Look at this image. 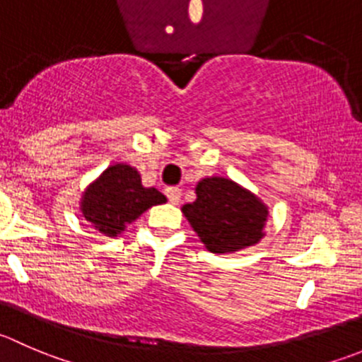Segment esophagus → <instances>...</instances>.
Returning a JSON list of instances; mask_svg holds the SVG:
<instances>
[{
	"instance_id": "34e87169",
	"label": "esophagus",
	"mask_w": 362,
	"mask_h": 362,
	"mask_svg": "<svg viewBox=\"0 0 362 362\" xmlns=\"http://www.w3.org/2000/svg\"><path fill=\"white\" fill-rule=\"evenodd\" d=\"M166 196H168V199H170L171 203H175V205H177V203L180 202V198H182V191L178 187H168L166 189Z\"/></svg>"
}]
</instances>
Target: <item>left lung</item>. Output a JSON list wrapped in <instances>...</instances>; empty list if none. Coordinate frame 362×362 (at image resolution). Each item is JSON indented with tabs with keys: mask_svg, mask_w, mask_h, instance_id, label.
Instances as JSON below:
<instances>
[{
	"mask_svg": "<svg viewBox=\"0 0 362 362\" xmlns=\"http://www.w3.org/2000/svg\"><path fill=\"white\" fill-rule=\"evenodd\" d=\"M185 219L210 252L224 255L258 244L269 209L247 189L230 178H202L196 202L182 206Z\"/></svg>",
	"mask_w": 362,
	"mask_h": 362,
	"instance_id": "obj_1",
	"label": "left lung"
}]
</instances>
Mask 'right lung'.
<instances>
[{"mask_svg":"<svg viewBox=\"0 0 362 362\" xmlns=\"http://www.w3.org/2000/svg\"><path fill=\"white\" fill-rule=\"evenodd\" d=\"M166 202L156 187H143L141 175L129 164H113L88 185L81 198V214L97 231L118 237L125 226L153 205Z\"/></svg>","mask_w":362,"mask_h":362,"instance_id":"add662e5","label":"right lung"}]
</instances>
